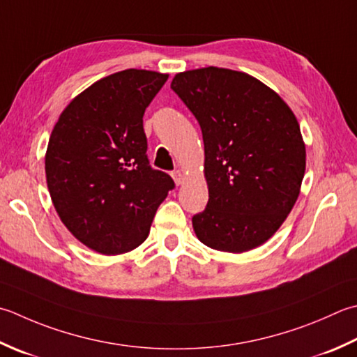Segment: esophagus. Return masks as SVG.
Instances as JSON below:
<instances>
[{
	"mask_svg": "<svg viewBox=\"0 0 357 357\" xmlns=\"http://www.w3.org/2000/svg\"><path fill=\"white\" fill-rule=\"evenodd\" d=\"M172 176H173V181H174V184H176V185H181L184 183V174L181 170H174L172 173Z\"/></svg>",
	"mask_w": 357,
	"mask_h": 357,
	"instance_id": "1",
	"label": "esophagus"
}]
</instances>
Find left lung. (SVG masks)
I'll return each instance as SVG.
<instances>
[{
  "instance_id": "1",
  "label": "left lung",
  "mask_w": 357,
  "mask_h": 357,
  "mask_svg": "<svg viewBox=\"0 0 357 357\" xmlns=\"http://www.w3.org/2000/svg\"><path fill=\"white\" fill-rule=\"evenodd\" d=\"M172 89L204 141L207 207L192 218L198 240L225 252L266 243L294 207L306 151L298 122L275 91L246 73L201 68Z\"/></svg>"
}]
</instances>
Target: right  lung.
I'll return each mask as SVG.
<instances>
[{"instance_id": "right-lung-1", "label": "right lung", "mask_w": 357, "mask_h": 357, "mask_svg": "<svg viewBox=\"0 0 357 357\" xmlns=\"http://www.w3.org/2000/svg\"><path fill=\"white\" fill-rule=\"evenodd\" d=\"M167 74L145 69L103 77L68 105L49 137L47 188L63 225L103 255L144 243L174 187L146 158L144 113Z\"/></svg>"}]
</instances>
